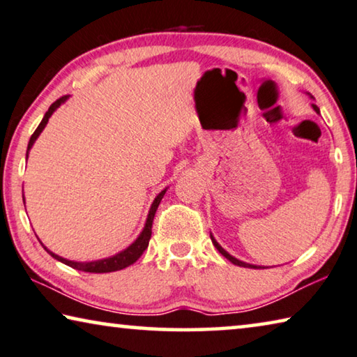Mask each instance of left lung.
Wrapping results in <instances>:
<instances>
[{
  "instance_id": "1",
  "label": "left lung",
  "mask_w": 357,
  "mask_h": 357,
  "mask_svg": "<svg viewBox=\"0 0 357 357\" xmlns=\"http://www.w3.org/2000/svg\"><path fill=\"white\" fill-rule=\"evenodd\" d=\"M312 106H313V109H314V110H317V112H319V109H318L317 106H314V104H312ZM210 238H212V243L215 245V248H217V250L220 251V253L225 256V258H226V259H229V261L232 262V264H236V266H241V267H251V268H258V266H253V264H247V262H243V261H241V259L234 258V256H231L229 253H227V251H226V250H225L223 247H221V245H220V243H218L217 241H215V238H213V236H210Z\"/></svg>"
}]
</instances>
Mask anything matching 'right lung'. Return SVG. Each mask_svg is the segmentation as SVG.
<instances>
[{"label":"right lung","instance_id":"1","mask_svg":"<svg viewBox=\"0 0 357 357\" xmlns=\"http://www.w3.org/2000/svg\"><path fill=\"white\" fill-rule=\"evenodd\" d=\"M68 96H61L60 99H56V101L52 104V106L49 107V110H47L43 121H40L39 126L36 128V131L33 132V136L30 137V142H28V149H26V160H28V153H30V150L33 147L34 140H36L39 137V134L43 132V130L47 125V121H49V119L52 116V114L55 112V110L61 106V104L66 101ZM167 190V188H166ZM166 190H162L160 195H158L155 197L153 204H151L150 207V212H149V217H147V221H145V226L142 232L139 234V237L134 241L130 247L125 248L123 251H120V253H116L114 256H110V258H106V259H98V261H91V262H77V261H69V259H64L61 258V256H58L55 253H52L50 250H47L44 245V250L49 253L52 258L58 259L60 262H63V264H66L69 267L73 268H77V271H82V272H90V273H106V272H115V271H121V268H125L128 266H131L136 262L140 256H142V253L145 250H147L149 247V242H150V237H151V225H153V218H155V213H156V208L158 206H160V202L162 199V196H165ZM23 204H25V197H23Z\"/></svg>","mask_w":357,"mask_h":357}]
</instances>
